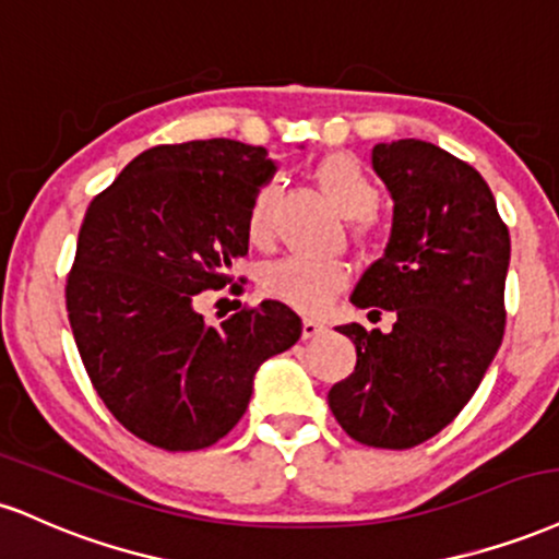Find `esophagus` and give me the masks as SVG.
Returning a JSON list of instances; mask_svg holds the SVG:
<instances>
[{
    "label": "esophagus",
    "instance_id": "34e87169",
    "mask_svg": "<svg viewBox=\"0 0 559 559\" xmlns=\"http://www.w3.org/2000/svg\"><path fill=\"white\" fill-rule=\"evenodd\" d=\"M324 332H326L324 321L304 319V340H313V337H319V334H324Z\"/></svg>",
    "mask_w": 559,
    "mask_h": 559
}]
</instances>
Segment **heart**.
I'll use <instances>...</instances> for the list:
<instances>
[{
  "label": "heart",
  "mask_w": 559,
  "mask_h": 559,
  "mask_svg": "<svg viewBox=\"0 0 559 559\" xmlns=\"http://www.w3.org/2000/svg\"><path fill=\"white\" fill-rule=\"evenodd\" d=\"M313 180L321 193L334 203L340 214L353 219V238L366 242L371 235L373 212L379 206V188L364 164L350 154H330L313 167ZM277 186L272 180L259 186L246 209V235L253 246H264L272 238V212ZM347 285V266L340 261H313L290 255L264 269L261 287L269 298L295 308V311L321 313Z\"/></svg>",
  "instance_id": "heart-1"
}]
</instances>
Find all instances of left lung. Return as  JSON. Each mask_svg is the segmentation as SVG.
Returning <instances> with one entry per match:
<instances>
[{"instance_id":"1","label":"left lung","mask_w":559,"mask_h":559,"mask_svg":"<svg viewBox=\"0 0 559 559\" xmlns=\"http://www.w3.org/2000/svg\"><path fill=\"white\" fill-rule=\"evenodd\" d=\"M371 164L395 199V225L350 300L392 311L395 324L337 326L358 358L326 400L356 442L408 450L465 408L500 350L510 233L484 177L435 143H377Z\"/></svg>"}]
</instances>
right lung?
<instances>
[{
    "label": "right lung",
    "mask_w": 559,
    "mask_h": 559,
    "mask_svg": "<svg viewBox=\"0 0 559 559\" xmlns=\"http://www.w3.org/2000/svg\"><path fill=\"white\" fill-rule=\"evenodd\" d=\"M272 173L264 148L229 138L162 143L85 209L64 285L72 337L111 416L154 448L219 442L246 413L261 360L304 332L280 300L219 324L193 308L233 282L248 201Z\"/></svg>",
    "instance_id": "right-lung-1"
}]
</instances>
